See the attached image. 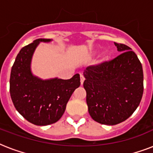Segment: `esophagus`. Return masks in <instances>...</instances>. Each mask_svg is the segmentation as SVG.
Returning <instances> with one entry per match:
<instances>
[{
  "mask_svg": "<svg viewBox=\"0 0 153 153\" xmlns=\"http://www.w3.org/2000/svg\"><path fill=\"white\" fill-rule=\"evenodd\" d=\"M84 80H85V79H84L83 75H82V74H81V75H80V82H81V84H82V85L83 84Z\"/></svg>",
  "mask_w": 153,
  "mask_h": 153,
  "instance_id": "obj_1",
  "label": "esophagus"
}]
</instances>
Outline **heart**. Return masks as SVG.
Wrapping results in <instances>:
<instances>
[{"label":"heart","instance_id":"heart-1","mask_svg":"<svg viewBox=\"0 0 153 153\" xmlns=\"http://www.w3.org/2000/svg\"><path fill=\"white\" fill-rule=\"evenodd\" d=\"M105 59V57H103V59Z\"/></svg>","mask_w":153,"mask_h":153}]
</instances>
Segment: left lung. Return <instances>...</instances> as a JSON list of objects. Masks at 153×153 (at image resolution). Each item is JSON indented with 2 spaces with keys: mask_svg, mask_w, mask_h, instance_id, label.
Instances as JSON below:
<instances>
[{
  "mask_svg": "<svg viewBox=\"0 0 153 153\" xmlns=\"http://www.w3.org/2000/svg\"><path fill=\"white\" fill-rule=\"evenodd\" d=\"M121 55L83 72V86L91 117L102 125L114 126L133 114L144 91L142 65L134 51L114 43Z\"/></svg>",
  "mask_w": 153,
  "mask_h": 153,
  "instance_id": "obj_1",
  "label": "left lung"
}]
</instances>
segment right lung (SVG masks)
<instances>
[{
	"label": "right lung",
	"instance_id": "obj_1",
	"mask_svg": "<svg viewBox=\"0 0 153 153\" xmlns=\"http://www.w3.org/2000/svg\"><path fill=\"white\" fill-rule=\"evenodd\" d=\"M51 40L38 39L24 47L11 71L9 91L13 105L27 121L36 126H48L59 121L71 94L80 86L79 74L67 80H44L32 74L31 62L35 50L40 42Z\"/></svg>",
	"mask_w": 153,
	"mask_h": 153
}]
</instances>
